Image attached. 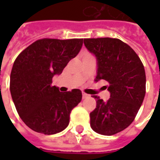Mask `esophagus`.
<instances>
[{"label":"esophagus","instance_id":"esophagus-1","mask_svg":"<svg viewBox=\"0 0 160 160\" xmlns=\"http://www.w3.org/2000/svg\"><path fill=\"white\" fill-rule=\"evenodd\" d=\"M82 96H83V99H86V98H88V97H89L88 94H86V93H84V92L82 93Z\"/></svg>","mask_w":160,"mask_h":160}]
</instances>
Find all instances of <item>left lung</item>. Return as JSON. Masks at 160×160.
Instances as JSON below:
<instances>
[{
	"mask_svg": "<svg viewBox=\"0 0 160 160\" xmlns=\"http://www.w3.org/2000/svg\"><path fill=\"white\" fill-rule=\"evenodd\" d=\"M84 46L96 57L94 81L108 83L110 98L96 99L95 109L90 113V125L94 132L113 135L130 126L143 102L146 92L144 67L128 44L116 38H89Z\"/></svg>",
	"mask_w": 160,
	"mask_h": 160,
	"instance_id": "1",
	"label": "left lung"
}]
</instances>
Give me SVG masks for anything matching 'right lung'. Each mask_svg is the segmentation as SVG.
I'll return each instance as SVG.
<instances>
[{
	"instance_id": "1",
	"label": "right lung",
	"mask_w": 160,
	"mask_h": 160,
	"mask_svg": "<svg viewBox=\"0 0 160 160\" xmlns=\"http://www.w3.org/2000/svg\"><path fill=\"white\" fill-rule=\"evenodd\" d=\"M82 45L83 39L44 38L33 42L16 58L9 90L20 118L32 130L54 134L68 126L71 110L81 102L82 92H61L52 85V77L62 73Z\"/></svg>"
}]
</instances>
